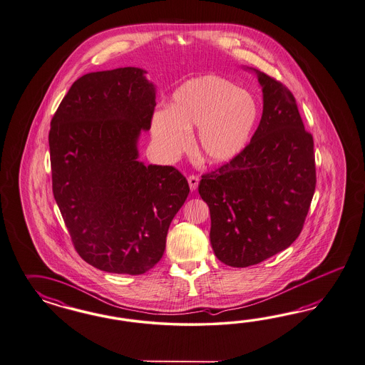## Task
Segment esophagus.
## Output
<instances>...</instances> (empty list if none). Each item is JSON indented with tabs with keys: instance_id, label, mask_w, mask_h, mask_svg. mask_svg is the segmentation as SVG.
<instances>
[{
	"instance_id": "1",
	"label": "esophagus",
	"mask_w": 365,
	"mask_h": 365,
	"mask_svg": "<svg viewBox=\"0 0 365 365\" xmlns=\"http://www.w3.org/2000/svg\"><path fill=\"white\" fill-rule=\"evenodd\" d=\"M188 179V185H190V188H191V191H195L197 187H198L199 183V178L197 175H190L187 178Z\"/></svg>"
}]
</instances>
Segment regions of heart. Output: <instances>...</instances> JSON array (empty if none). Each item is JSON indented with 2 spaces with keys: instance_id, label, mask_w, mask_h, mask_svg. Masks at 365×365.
<instances>
[{
  "instance_id": "obj_1",
  "label": "heart",
  "mask_w": 365,
  "mask_h": 365,
  "mask_svg": "<svg viewBox=\"0 0 365 365\" xmlns=\"http://www.w3.org/2000/svg\"><path fill=\"white\" fill-rule=\"evenodd\" d=\"M257 118V104L247 92L226 78L207 75L182 84L168 110L155 112L153 135L165 154L177 156L187 150L191 130L199 128V158L210 165H222L242 153Z\"/></svg>"
}]
</instances>
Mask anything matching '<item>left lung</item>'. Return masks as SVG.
<instances>
[{"label":"left lung","mask_w":365,"mask_h":365,"mask_svg":"<svg viewBox=\"0 0 365 365\" xmlns=\"http://www.w3.org/2000/svg\"><path fill=\"white\" fill-rule=\"evenodd\" d=\"M264 93L255 135L229 163L202 175L217 258L232 267L257 265L297 240L316 188L313 136L293 93L255 69Z\"/></svg>","instance_id":"obj_1"}]
</instances>
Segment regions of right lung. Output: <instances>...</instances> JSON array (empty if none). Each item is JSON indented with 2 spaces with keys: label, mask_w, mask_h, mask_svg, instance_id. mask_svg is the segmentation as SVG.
<instances>
[{
  "label": "right lung",
  "mask_w": 365,
  "mask_h": 365,
  "mask_svg": "<svg viewBox=\"0 0 365 365\" xmlns=\"http://www.w3.org/2000/svg\"><path fill=\"white\" fill-rule=\"evenodd\" d=\"M144 73L125 66L78 78L49 131L52 190L76 252L100 270L133 276L160 261L190 192L175 167L138 160L156 106Z\"/></svg>",
  "instance_id": "obj_1"
}]
</instances>
